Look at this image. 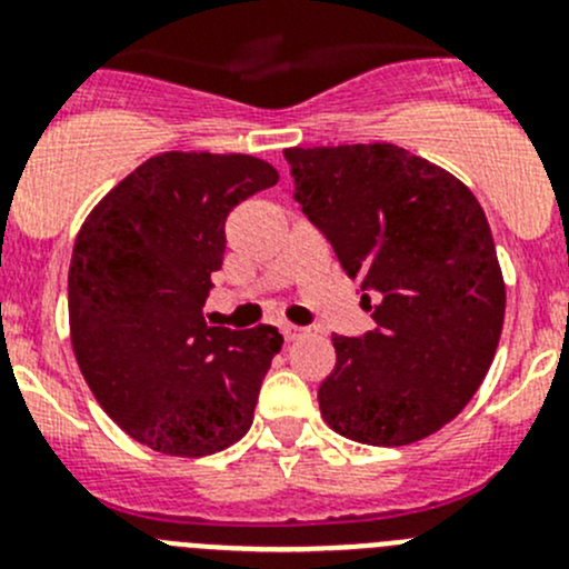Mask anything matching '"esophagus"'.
<instances>
[{"mask_svg": "<svg viewBox=\"0 0 569 569\" xmlns=\"http://www.w3.org/2000/svg\"><path fill=\"white\" fill-rule=\"evenodd\" d=\"M280 332H283L286 341H297V338L302 336V327H295V325H280Z\"/></svg>", "mask_w": 569, "mask_h": 569, "instance_id": "34e87169", "label": "esophagus"}]
</instances>
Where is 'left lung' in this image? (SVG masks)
I'll return each mask as SVG.
<instances>
[{"mask_svg":"<svg viewBox=\"0 0 569 569\" xmlns=\"http://www.w3.org/2000/svg\"><path fill=\"white\" fill-rule=\"evenodd\" d=\"M295 198L360 280L377 327L332 336L319 386L327 427L366 446L429 438L473 399L496 358L507 286L479 200L391 146L286 148Z\"/></svg>","mask_w":569,"mask_h":569,"instance_id":"1","label":"left lung"}]
</instances>
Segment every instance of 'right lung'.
<instances>
[{"label": "right lung", "instance_id": "1", "mask_svg": "<svg viewBox=\"0 0 569 569\" xmlns=\"http://www.w3.org/2000/svg\"><path fill=\"white\" fill-rule=\"evenodd\" d=\"M274 183L278 170L248 153H157L79 228L68 269L73 355L107 416L137 443L206 457L250 429L283 336L272 325L211 327L203 306L228 214Z\"/></svg>", "mask_w": 569, "mask_h": 569}]
</instances>
